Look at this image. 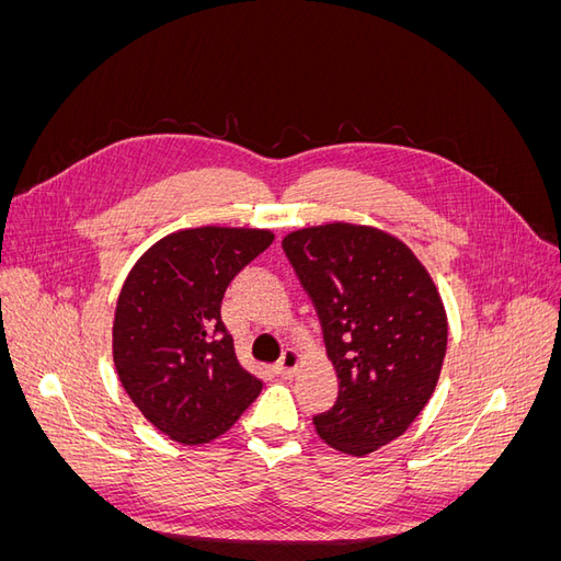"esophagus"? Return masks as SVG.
<instances>
[{
    "mask_svg": "<svg viewBox=\"0 0 561 561\" xmlns=\"http://www.w3.org/2000/svg\"><path fill=\"white\" fill-rule=\"evenodd\" d=\"M299 365H301V355H299L295 348H287V351L283 353V358H280V363H278L276 369H278V375H280L283 379H290V377L297 375Z\"/></svg>",
    "mask_w": 561,
    "mask_h": 561,
    "instance_id": "1",
    "label": "esophagus"
}]
</instances>
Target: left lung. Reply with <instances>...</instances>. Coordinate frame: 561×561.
I'll return each mask as SVG.
<instances>
[{"instance_id": "1", "label": "left lung", "mask_w": 561, "mask_h": 561, "mask_svg": "<svg viewBox=\"0 0 561 561\" xmlns=\"http://www.w3.org/2000/svg\"><path fill=\"white\" fill-rule=\"evenodd\" d=\"M287 260L316 304L339 398L313 419L325 443L367 456L393 443L435 393L447 311L428 268L398 236L330 222L290 231Z\"/></svg>"}]
</instances>
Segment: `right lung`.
Here are the masks:
<instances>
[{"label": "right lung", "instance_id": "obj_1", "mask_svg": "<svg viewBox=\"0 0 561 561\" xmlns=\"http://www.w3.org/2000/svg\"><path fill=\"white\" fill-rule=\"evenodd\" d=\"M274 231L196 227L163 236L135 262L116 301L112 355L142 416L186 447L225 435L262 393L241 367L219 307L231 278Z\"/></svg>", "mask_w": 561, "mask_h": 561}]
</instances>
